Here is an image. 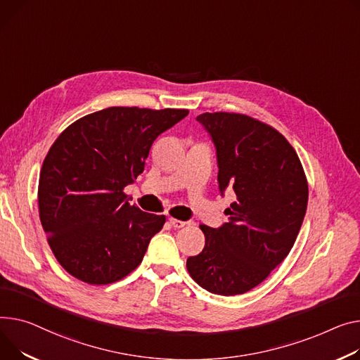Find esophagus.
Listing matches in <instances>:
<instances>
[{"label":"esophagus","mask_w":360,"mask_h":360,"mask_svg":"<svg viewBox=\"0 0 360 360\" xmlns=\"http://www.w3.org/2000/svg\"><path fill=\"white\" fill-rule=\"evenodd\" d=\"M169 223H171V226H172V227H175V229H181V227H184V226L186 224L185 221L178 220V219H174V217H171V219H169Z\"/></svg>","instance_id":"obj_1"}]
</instances>
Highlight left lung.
<instances>
[{
  "mask_svg": "<svg viewBox=\"0 0 360 360\" xmlns=\"http://www.w3.org/2000/svg\"><path fill=\"white\" fill-rule=\"evenodd\" d=\"M197 120L217 149L220 191L233 188L237 201L220 229L200 226L205 246L186 269L212 294H245L291 252L307 211V176L290 141L260 120L223 111Z\"/></svg>",
  "mask_w": 360,
  "mask_h": 360,
  "instance_id": "8db88e82",
  "label": "left lung"
}]
</instances>
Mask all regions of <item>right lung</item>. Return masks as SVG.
Instances as JSON below:
<instances>
[{
  "label": "right lung",
  "instance_id": "add662e5",
  "mask_svg": "<svg viewBox=\"0 0 360 360\" xmlns=\"http://www.w3.org/2000/svg\"><path fill=\"white\" fill-rule=\"evenodd\" d=\"M184 108L110 107L68 126L39 178V215L56 260L74 278L107 285L133 272L166 217L127 202L155 139Z\"/></svg>",
  "mask_w": 360,
  "mask_h": 360
}]
</instances>
